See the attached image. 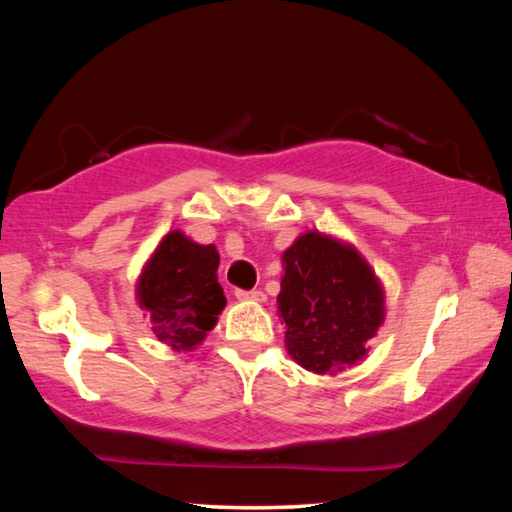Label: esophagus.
Here are the masks:
<instances>
[{"label": "esophagus", "instance_id": "esophagus-1", "mask_svg": "<svg viewBox=\"0 0 512 512\" xmlns=\"http://www.w3.org/2000/svg\"><path fill=\"white\" fill-rule=\"evenodd\" d=\"M235 296H237V300H250V302H264V300H266L264 291H259V289H255V291L237 289V291H235Z\"/></svg>", "mask_w": 512, "mask_h": 512}]
</instances>
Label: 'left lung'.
Masks as SVG:
<instances>
[{
  "label": "left lung",
  "instance_id": "obj_1",
  "mask_svg": "<svg viewBox=\"0 0 512 512\" xmlns=\"http://www.w3.org/2000/svg\"><path fill=\"white\" fill-rule=\"evenodd\" d=\"M277 314L293 359L316 375H336L368 354L384 323V289L359 250L311 230L282 255Z\"/></svg>",
  "mask_w": 512,
  "mask_h": 512
}]
</instances>
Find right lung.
I'll list each match as a JSON object with an SVG mask.
<instances>
[{"instance_id": "obj_1", "label": "right lung", "mask_w": 512, "mask_h": 512, "mask_svg": "<svg viewBox=\"0 0 512 512\" xmlns=\"http://www.w3.org/2000/svg\"><path fill=\"white\" fill-rule=\"evenodd\" d=\"M216 246H201L171 230L137 280L135 296L151 314V329L176 352H192L214 329L225 307L216 277Z\"/></svg>"}]
</instances>
